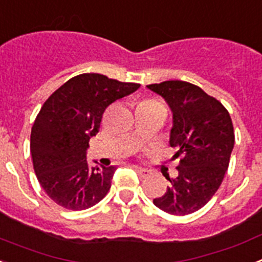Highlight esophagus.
I'll use <instances>...</instances> for the list:
<instances>
[{"label": "esophagus", "mask_w": 262, "mask_h": 262, "mask_svg": "<svg viewBox=\"0 0 262 262\" xmlns=\"http://www.w3.org/2000/svg\"><path fill=\"white\" fill-rule=\"evenodd\" d=\"M135 170L140 178H147V177H149V174H151V172H149L148 169L140 168V166H135Z\"/></svg>", "instance_id": "1"}]
</instances>
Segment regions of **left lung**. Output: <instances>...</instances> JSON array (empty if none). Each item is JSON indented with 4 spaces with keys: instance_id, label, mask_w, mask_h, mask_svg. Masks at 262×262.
Masks as SVG:
<instances>
[{
    "instance_id": "1",
    "label": "left lung",
    "mask_w": 262,
    "mask_h": 262,
    "mask_svg": "<svg viewBox=\"0 0 262 262\" xmlns=\"http://www.w3.org/2000/svg\"><path fill=\"white\" fill-rule=\"evenodd\" d=\"M166 101L173 114L169 144L181 157L176 178L154 203L172 215L202 209L221 186L235 144L232 120L227 108L200 86L172 80L147 85Z\"/></svg>"
}]
</instances>
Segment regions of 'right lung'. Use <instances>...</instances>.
<instances>
[{"label":"right lung","mask_w":262,"mask_h":262,"mask_svg":"<svg viewBox=\"0 0 262 262\" xmlns=\"http://www.w3.org/2000/svg\"><path fill=\"white\" fill-rule=\"evenodd\" d=\"M99 73L72 77L41 106L31 128L34 170L51 200L64 209H89L107 194L115 166H90L89 140L106 107L139 89Z\"/></svg>","instance_id":"add662e5"}]
</instances>
